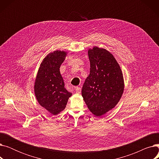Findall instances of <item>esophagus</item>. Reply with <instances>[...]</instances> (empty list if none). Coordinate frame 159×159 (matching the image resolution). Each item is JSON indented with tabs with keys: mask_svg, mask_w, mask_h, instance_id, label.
I'll use <instances>...</instances> for the list:
<instances>
[{
	"mask_svg": "<svg viewBox=\"0 0 159 159\" xmlns=\"http://www.w3.org/2000/svg\"><path fill=\"white\" fill-rule=\"evenodd\" d=\"M75 92L77 94H80L81 93V88L79 87H77L75 88Z\"/></svg>",
	"mask_w": 159,
	"mask_h": 159,
	"instance_id": "esophagus-1",
	"label": "esophagus"
}]
</instances>
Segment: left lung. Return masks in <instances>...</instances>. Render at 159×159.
Masks as SVG:
<instances>
[{"mask_svg":"<svg viewBox=\"0 0 159 159\" xmlns=\"http://www.w3.org/2000/svg\"><path fill=\"white\" fill-rule=\"evenodd\" d=\"M90 72L82 89L88 109L101 116L112 110L122 97L124 82L120 67L107 50L94 46L88 49Z\"/></svg>","mask_w":159,"mask_h":159,"instance_id":"8db88e82","label":"left lung"}]
</instances>
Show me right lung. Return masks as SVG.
Here are the masks:
<instances>
[{"mask_svg": "<svg viewBox=\"0 0 159 159\" xmlns=\"http://www.w3.org/2000/svg\"><path fill=\"white\" fill-rule=\"evenodd\" d=\"M67 55L61 50L48 54L41 62L35 80L34 92L39 104L53 115L63 111L72 93L64 88L60 67Z\"/></svg>", "mask_w": 159, "mask_h": 159, "instance_id": "obj_1", "label": "right lung"}]
</instances>
